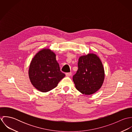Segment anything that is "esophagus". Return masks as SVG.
Wrapping results in <instances>:
<instances>
[{"label":"esophagus","instance_id":"obj_1","mask_svg":"<svg viewBox=\"0 0 132 132\" xmlns=\"http://www.w3.org/2000/svg\"><path fill=\"white\" fill-rule=\"evenodd\" d=\"M65 75L69 77V76H70L72 75V73L71 72H70V73H65Z\"/></svg>","mask_w":132,"mask_h":132}]
</instances>
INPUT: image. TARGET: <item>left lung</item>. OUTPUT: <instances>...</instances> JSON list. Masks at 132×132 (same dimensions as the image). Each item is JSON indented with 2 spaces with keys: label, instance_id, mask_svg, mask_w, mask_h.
Wrapping results in <instances>:
<instances>
[{
  "label": "left lung",
  "instance_id": "obj_1",
  "mask_svg": "<svg viewBox=\"0 0 132 132\" xmlns=\"http://www.w3.org/2000/svg\"><path fill=\"white\" fill-rule=\"evenodd\" d=\"M78 70L73 79L76 89L83 94L90 95L97 91L104 80V69L100 58L89 54L79 58Z\"/></svg>",
  "mask_w": 132,
  "mask_h": 132
}]
</instances>
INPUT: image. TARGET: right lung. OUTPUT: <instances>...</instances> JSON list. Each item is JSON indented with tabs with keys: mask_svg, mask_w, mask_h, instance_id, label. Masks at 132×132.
Wrapping results in <instances>:
<instances>
[{
	"mask_svg": "<svg viewBox=\"0 0 132 132\" xmlns=\"http://www.w3.org/2000/svg\"><path fill=\"white\" fill-rule=\"evenodd\" d=\"M64 76L60 71L55 54L49 49L40 51L31 61L29 69L30 81L42 92L46 93L56 87Z\"/></svg>",
	"mask_w": 132,
	"mask_h": 132,
	"instance_id": "add662e5",
	"label": "right lung"
}]
</instances>
